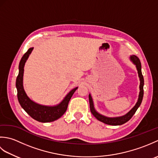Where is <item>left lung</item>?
Instances as JSON below:
<instances>
[{
    "label": "left lung",
    "mask_w": 158,
    "mask_h": 158,
    "mask_svg": "<svg viewBox=\"0 0 158 158\" xmlns=\"http://www.w3.org/2000/svg\"><path fill=\"white\" fill-rule=\"evenodd\" d=\"M130 59L133 62V63L136 66V69H137V70H138V73H139L140 83V93H139L138 102H136V105L133 107V109L131 110L130 112H128L126 114V115H123V116L119 117H113V118H110V117H106L105 116H103L96 111L94 109V104H93V100L92 98V96L90 94L89 95V107H90V110H91V113H92V115L94 116L98 120H99V121H100V122H102L106 124H108V125L118 126V125H122V124L125 123L126 122H127V121H129L131 118H132V117L134 115V114L136 113V110L138 109L139 106L140 105V104H141V102H142L143 94H144V90H143L144 78H143V76L142 75V72H141V64H140V61L139 58L135 55L131 56Z\"/></svg>",
    "instance_id": "obj_1"
}]
</instances>
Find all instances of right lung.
I'll use <instances>...</instances> for the list:
<instances>
[{
  "instance_id": "obj_1",
  "label": "right lung",
  "mask_w": 158,
  "mask_h": 158,
  "mask_svg": "<svg viewBox=\"0 0 158 158\" xmlns=\"http://www.w3.org/2000/svg\"><path fill=\"white\" fill-rule=\"evenodd\" d=\"M32 49L33 48L28 49V51L22 56L19 62V74L16 79V88L18 91V101L21 106L32 118L43 123L53 122V121L59 119L66 112L70 100L77 88L72 89L66 95L64 99L58 105L55 106H48L39 105L30 99L26 95L23 88V75L25 62L28 59L29 55L31 54Z\"/></svg>"
}]
</instances>
